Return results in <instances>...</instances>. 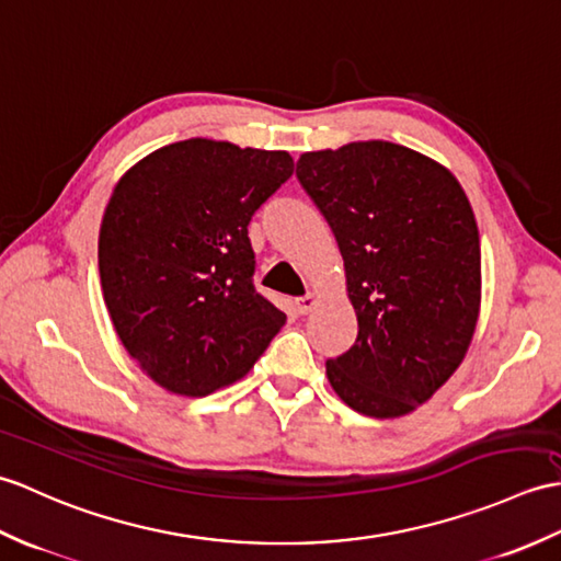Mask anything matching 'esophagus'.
Segmentation results:
<instances>
[{
	"label": "esophagus",
	"instance_id": "obj_1",
	"mask_svg": "<svg viewBox=\"0 0 561 561\" xmlns=\"http://www.w3.org/2000/svg\"><path fill=\"white\" fill-rule=\"evenodd\" d=\"M295 307H297V312H300V314L312 312V309L317 307V297H314L312 293H307V295H302V297H297V300H295Z\"/></svg>",
	"mask_w": 561,
	"mask_h": 561
}]
</instances>
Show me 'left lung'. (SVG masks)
Masks as SVG:
<instances>
[{"mask_svg": "<svg viewBox=\"0 0 561 561\" xmlns=\"http://www.w3.org/2000/svg\"><path fill=\"white\" fill-rule=\"evenodd\" d=\"M345 261L357 339L327 359L343 401L398 417L444 386L480 309V234L449 170L391 141L302 153L295 170Z\"/></svg>", "mask_w": 561, "mask_h": 561, "instance_id": "8db88e82", "label": "left lung"}]
</instances>
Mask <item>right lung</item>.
Wrapping results in <instances>:
<instances>
[{
    "instance_id": "right-lung-1",
    "label": "right lung",
    "mask_w": 561,
    "mask_h": 561,
    "mask_svg": "<svg viewBox=\"0 0 561 561\" xmlns=\"http://www.w3.org/2000/svg\"><path fill=\"white\" fill-rule=\"evenodd\" d=\"M293 175L285 151L186 139L119 180L98 266L127 353L163 389L206 396L242 379L285 314L254 288L247 226Z\"/></svg>"
}]
</instances>
